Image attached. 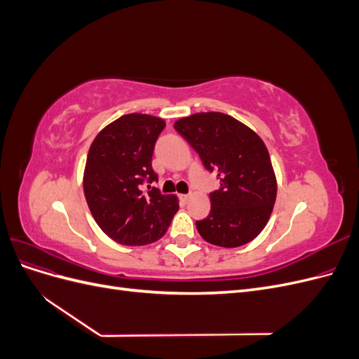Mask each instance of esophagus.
<instances>
[{"label":"esophagus","instance_id":"obj_1","mask_svg":"<svg viewBox=\"0 0 359 359\" xmlns=\"http://www.w3.org/2000/svg\"><path fill=\"white\" fill-rule=\"evenodd\" d=\"M181 199H182L184 202H189V201L191 199V194H182V196H181Z\"/></svg>","mask_w":359,"mask_h":359}]
</instances>
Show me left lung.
Listing matches in <instances>:
<instances>
[{
	"instance_id": "left-lung-1",
	"label": "left lung",
	"mask_w": 359,
	"mask_h": 359,
	"mask_svg": "<svg viewBox=\"0 0 359 359\" xmlns=\"http://www.w3.org/2000/svg\"><path fill=\"white\" fill-rule=\"evenodd\" d=\"M173 126L220 178V190L210 194V215L196 222L201 236L226 248L253 241L277 198L276 172L262 137L222 112L193 114Z\"/></svg>"
}]
</instances>
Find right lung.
Here are the masks:
<instances>
[{
    "instance_id": "obj_1",
    "label": "right lung",
    "mask_w": 359,
    "mask_h": 359,
    "mask_svg": "<svg viewBox=\"0 0 359 359\" xmlns=\"http://www.w3.org/2000/svg\"><path fill=\"white\" fill-rule=\"evenodd\" d=\"M166 123L148 114H127L103 127L86 157L83 194L100 229L123 245H145L166 233L180 210L177 194L142 190L157 181L154 144Z\"/></svg>"
}]
</instances>
